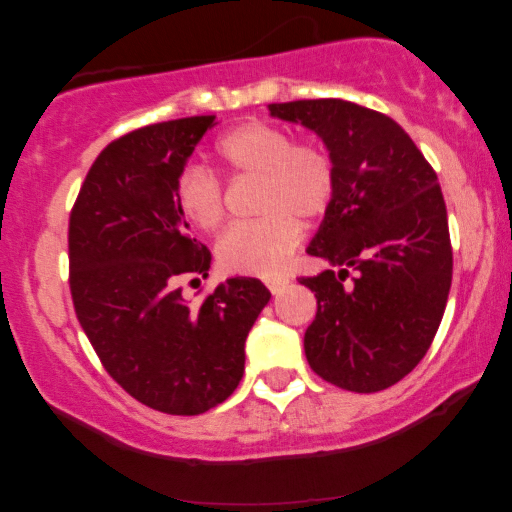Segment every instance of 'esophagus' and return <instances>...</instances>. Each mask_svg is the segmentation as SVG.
<instances>
[{
    "instance_id": "esophagus-1",
    "label": "esophagus",
    "mask_w": 512,
    "mask_h": 512,
    "mask_svg": "<svg viewBox=\"0 0 512 512\" xmlns=\"http://www.w3.org/2000/svg\"><path fill=\"white\" fill-rule=\"evenodd\" d=\"M264 284H267V289L276 296V293H281L286 289L289 279H284V276H269V279H264Z\"/></svg>"
}]
</instances>
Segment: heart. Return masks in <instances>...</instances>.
Segmentation results:
<instances>
[{"label": "heart", "mask_w": 512, "mask_h": 512, "mask_svg": "<svg viewBox=\"0 0 512 512\" xmlns=\"http://www.w3.org/2000/svg\"><path fill=\"white\" fill-rule=\"evenodd\" d=\"M216 156L231 178H255L252 211L219 240V262L231 274H279L301 243V224L317 221L337 192V166L315 142H293L284 127L250 120L228 129ZM175 204L192 226L214 233L226 219L221 180L209 168L187 166L175 180Z\"/></svg>", "instance_id": "1"}]
</instances>
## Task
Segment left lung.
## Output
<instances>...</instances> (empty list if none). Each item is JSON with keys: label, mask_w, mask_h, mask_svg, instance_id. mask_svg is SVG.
Instances as JSON below:
<instances>
[{"label": "left lung", "mask_w": 512, "mask_h": 512, "mask_svg": "<svg viewBox=\"0 0 512 512\" xmlns=\"http://www.w3.org/2000/svg\"><path fill=\"white\" fill-rule=\"evenodd\" d=\"M269 110L320 134L337 166V192L308 245L337 269L301 276L317 298L305 358L342 390H387L426 356L448 303L452 245L436 170L378 110L339 98Z\"/></svg>", "instance_id": "1"}]
</instances>
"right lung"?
Instances as JSON below:
<instances>
[{"label":"right lung","mask_w":512,"mask_h":512,"mask_svg":"<svg viewBox=\"0 0 512 512\" xmlns=\"http://www.w3.org/2000/svg\"><path fill=\"white\" fill-rule=\"evenodd\" d=\"M214 120L156 122L110 142L69 214V291L88 342L127 395L175 416L233 395L245 339L272 298L250 276L223 281L197 305L178 286L211 267L207 245L187 233L175 180Z\"/></svg>","instance_id":"add662e5"}]
</instances>
